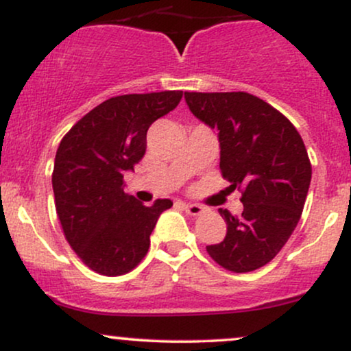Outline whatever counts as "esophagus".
<instances>
[{"mask_svg":"<svg viewBox=\"0 0 351 351\" xmlns=\"http://www.w3.org/2000/svg\"><path fill=\"white\" fill-rule=\"evenodd\" d=\"M183 208H184V211H186L188 215H191V216H201V215H204V213H208V208L201 206V204L183 203Z\"/></svg>","mask_w":351,"mask_h":351,"instance_id":"1","label":"esophagus"}]
</instances>
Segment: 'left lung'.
I'll return each instance as SVG.
<instances>
[{"label":"left lung","mask_w":351,"mask_h":351,"mask_svg":"<svg viewBox=\"0 0 351 351\" xmlns=\"http://www.w3.org/2000/svg\"><path fill=\"white\" fill-rule=\"evenodd\" d=\"M184 99L217 132L223 178L243 193L239 216L219 209L226 237L206 251L228 271H256L279 254L299 223L312 180L307 148L287 117L247 92H184Z\"/></svg>","instance_id":"left-lung-1"}]
</instances>
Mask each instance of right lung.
<instances>
[{
    "label": "right lung",
    "instance_id": "add662e5",
    "mask_svg": "<svg viewBox=\"0 0 351 351\" xmlns=\"http://www.w3.org/2000/svg\"><path fill=\"white\" fill-rule=\"evenodd\" d=\"M183 92L112 97L92 108L60 140L52 171L54 203L67 243L102 276L130 272L170 199L145 206L123 191L125 171L143 158L147 132L180 104Z\"/></svg>",
    "mask_w": 351,
    "mask_h": 351
}]
</instances>
